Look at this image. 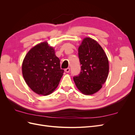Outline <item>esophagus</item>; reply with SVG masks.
<instances>
[{"label":"esophagus","mask_w":135,"mask_h":135,"mask_svg":"<svg viewBox=\"0 0 135 135\" xmlns=\"http://www.w3.org/2000/svg\"><path fill=\"white\" fill-rule=\"evenodd\" d=\"M65 71L66 72V73H69V72H70V68H66V69H65Z\"/></svg>","instance_id":"1"}]
</instances>
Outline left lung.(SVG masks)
Segmentation results:
<instances>
[{
    "instance_id": "obj_1",
    "label": "left lung",
    "mask_w": 135,
    "mask_h": 135,
    "mask_svg": "<svg viewBox=\"0 0 135 135\" xmlns=\"http://www.w3.org/2000/svg\"><path fill=\"white\" fill-rule=\"evenodd\" d=\"M78 57L81 71L73 79L81 93L92 95L107 80L109 69L108 57L100 45L90 38L83 39L78 48Z\"/></svg>"
}]
</instances>
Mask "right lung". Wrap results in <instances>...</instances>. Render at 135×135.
Returning a JSON list of instances; mask_svg holds the SVG:
<instances>
[{"label": "right lung", "mask_w": 135, "mask_h": 135, "mask_svg": "<svg viewBox=\"0 0 135 135\" xmlns=\"http://www.w3.org/2000/svg\"><path fill=\"white\" fill-rule=\"evenodd\" d=\"M23 78L32 91L50 95L58 86L64 70L54 49L47 42L38 44L28 52L22 66Z\"/></svg>", "instance_id": "right-lung-1"}]
</instances>
